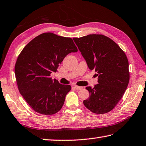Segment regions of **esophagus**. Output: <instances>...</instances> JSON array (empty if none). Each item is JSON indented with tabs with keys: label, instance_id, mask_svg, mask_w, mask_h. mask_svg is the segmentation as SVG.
<instances>
[{
	"label": "esophagus",
	"instance_id": "obj_1",
	"mask_svg": "<svg viewBox=\"0 0 146 146\" xmlns=\"http://www.w3.org/2000/svg\"><path fill=\"white\" fill-rule=\"evenodd\" d=\"M74 88L76 90H81L83 89V87H81V86H74Z\"/></svg>",
	"mask_w": 146,
	"mask_h": 146
}]
</instances>
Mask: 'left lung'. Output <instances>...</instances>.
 Listing matches in <instances>:
<instances>
[{
	"label": "left lung",
	"mask_w": 146,
	"mask_h": 146,
	"mask_svg": "<svg viewBox=\"0 0 146 146\" xmlns=\"http://www.w3.org/2000/svg\"><path fill=\"white\" fill-rule=\"evenodd\" d=\"M74 40L98 84L86 87L89 98L84 104L93 113L102 114L114 109L122 98L129 82V62L124 52L111 38L102 34L74 37Z\"/></svg>",
	"instance_id": "8db88e82"
}]
</instances>
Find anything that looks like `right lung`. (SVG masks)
Masks as SVG:
<instances>
[{
    "label": "right lung",
    "instance_id": "obj_1",
    "mask_svg": "<svg viewBox=\"0 0 146 146\" xmlns=\"http://www.w3.org/2000/svg\"><path fill=\"white\" fill-rule=\"evenodd\" d=\"M77 48L72 38L46 32L35 37L24 47L15 65L18 89L32 109L50 115L62 109L70 85H62L51 77L59 65Z\"/></svg>",
    "mask_w": 146,
    "mask_h": 146
}]
</instances>
